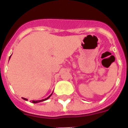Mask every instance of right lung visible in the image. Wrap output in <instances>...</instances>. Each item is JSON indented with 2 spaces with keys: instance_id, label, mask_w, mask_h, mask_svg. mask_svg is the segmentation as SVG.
<instances>
[{
  "instance_id": "right-lung-1",
  "label": "right lung",
  "mask_w": 128,
  "mask_h": 128,
  "mask_svg": "<svg viewBox=\"0 0 128 128\" xmlns=\"http://www.w3.org/2000/svg\"><path fill=\"white\" fill-rule=\"evenodd\" d=\"M10 58H11V56H10ZM52 93L50 95V96H48V98H46V99H42V100H32V103H38V102H42V101H44V100H47V99H48V98H50V96H52ZM22 99H24L25 100H28V99H26V98H22Z\"/></svg>"
}]
</instances>
